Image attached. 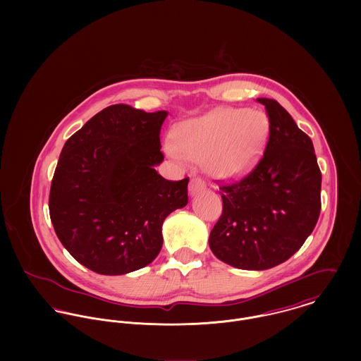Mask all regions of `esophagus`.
Instances as JSON below:
<instances>
[{
  "label": "esophagus",
  "mask_w": 361,
  "mask_h": 361,
  "mask_svg": "<svg viewBox=\"0 0 361 361\" xmlns=\"http://www.w3.org/2000/svg\"><path fill=\"white\" fill-rule=\"evenodd\" d=\"M204 189H206V183L200 178H193L190 180V186H189L190 195H196V193H199V192H202Z\"/></svg>",
  "instance_id": "esophagus-1"
}]
</instances>
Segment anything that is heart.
<instances>
[{"instance_id":"heart-1","label":"heart","mask_w":361,"mask_h":361,"mask_svg":"<svg viewBox=\"0 0 361 361\" xmlns=\"http://www.w3.org/2000/svg\"><path fill=\"white\" fill-rule=\"evenodd\" d=\"M269 122L258 109L218 108L180 126L176 143L166 152L179 162L206 161L218 179H238L257 165L268 137Z\"/></svg>"}]
</instances>
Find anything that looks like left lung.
<instances>
[{
  "label": "left lung",
  "mask_w": 361,
  "mask_h": 361,
  "mask_svg": "<svg viewBox=\"0 0 361 361\" xmlns=\"http://www.w3.org/2000/svg\"><path fill=\"white\" fill-rule=\"evenodd\" d=\"M265 105L269 137L256 168L222 185V214L209 233L214 256L240 269L261 271L292 257L321 211V171L312 142L272 99Z\"/></svg>",
  "instance_id": "8db88e82"
}]
</instances>
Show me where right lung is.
I'll use <instances>...</instances> for the list:
<instances>
[{"label":"right lung","mask_w":361,"mask_h":361,"mask_svg":"<svg viewBox=\"0 0 361 361\" xmlns=\"http://www.w3.org/2000/svg\"><path fill=\"white\" fill-rule=\"evenodd\" d=\"M166 111L104 108L65 143L51 182L50 218L71 256L102 275L149 265L162 247V222L188 204L189 178L157 171Z\"/></svg>","instance_id":"add662e5"}]
</instances>
